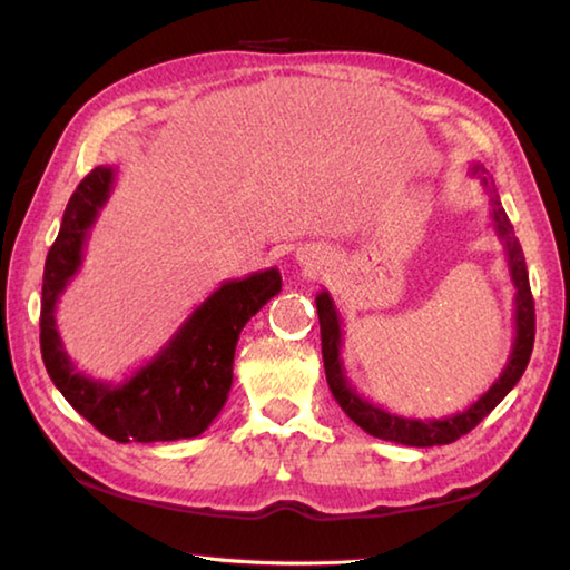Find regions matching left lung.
<instances>
[{
  "label": "left lung",
  "mask_w": 570,
  "mask_h": 570,
  "mask_svg": "<svg viewBox=\"0 0 570 570\" xmlns=\"http://www.w3.org/2000/svg\"><path fill=\"white\" fill-rule=\"evenodd\" d=\"M470 176L480 178V186L485 188L490 198V208H493V226L498 238L503 240L505 256H508V272L510 282L515 286V342L513 350H510L505 370L500 372V377L493 382L478 402H472L468 410L458 414H450V417L440 420H417V417H402V414H392L382 410L380 404L364 400L360 392L352 387V382L346 380L344 374V362H342V316L336 312L330 292H322L316 296V314H320V326H322V356H324V372L326 382H330V390L334 400L340 402V407L346 412V417L360 424L366 435L387 440V442H400V445L410 448H432V445H450L458 438L468 435V432L480 424L482 420L493 412L500 402H503L505 394L515 387L518 380L523 377L525 366L530 362V352H533V340H535V308H533V294H530L528 284V268H525V256L523 248H520L518 238L513 234V226H510L508 214L500 206L498 190L493 178L488 176V170L480 166V163H472Z\"/></svg>",
  "instance_id": "1"
}]
</instances>
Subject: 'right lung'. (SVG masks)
<instances>
[{
	"label": "right lung",
	"mask_w": 570,
	"mask_h": 570,
	"mask_svg": "<svg viewBox=\"0 0 570 570\" xmlns=\"http://www.w3.org/2000/svg\"><path fill=\"white\" fill-rule=\"evenodd\" d=\"M115 168L98 166L75 188L42 276L40 346L47 374L62 397L115 442L198 438L218 417L234 382L238 334L268 298L282 292L278 268L220 284L168 344L120 384L77 372L67 356L55 308L82 266L85 240L110 198Z\"/></svg>",
	"instance_id": "obj_1"
}]
</instances>
